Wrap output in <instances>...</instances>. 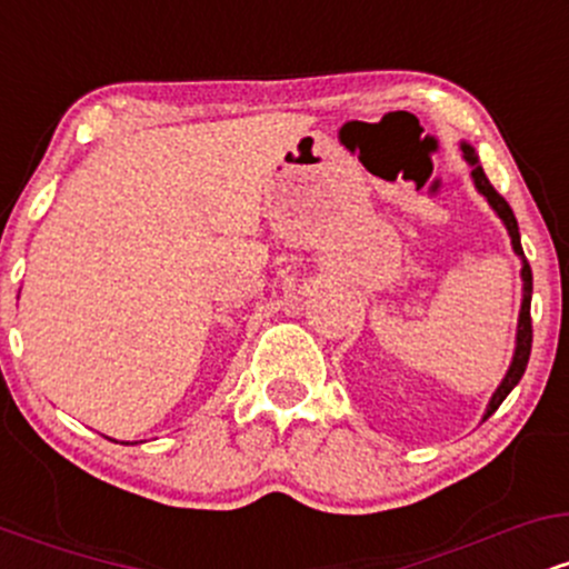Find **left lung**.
<instances>
[{"mask_svg": "<svg viewBox=\"0 0 569 569\" xmlns=\"http://www.w3.org/2000/svg\"><path fill=\"white\" fill-rule=\"evenodd\" d=\"M462 149V160L471 166V179H473V187L476 192L481 194L489 202V208H492L495 213H498V219L502 221V227L508 230V238H511V248L513 253L519 257L521 262V307H519V323H516V345H513V358L511 363H508V371L506 377H502L498 390H495L492 398H489L487 403V411H485V420L489 415H495V409L500 407L502 401H506V396L511 393V390L519 385L521 375H525L527 369V361H530V350H532V321H530V302H532V270L530 264H527L525 259V251H521V234H519V224H516V217L511 211V206H508L506 200L500 198L498 192H495V187L489 184L485 168H481L479 162V154H476V149L471 147L468 141L460 143Z\"/></svg>", "mask_w": 569, "mask_h": 569, "instance_id": "1", "label": "left lung"}]
</instances>
